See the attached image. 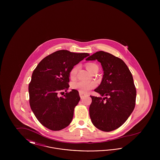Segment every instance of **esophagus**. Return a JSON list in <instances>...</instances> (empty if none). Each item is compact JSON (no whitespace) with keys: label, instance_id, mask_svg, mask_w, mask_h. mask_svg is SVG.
<instances>
[{"label":"esophagus","instance_id":"1","mask_svg":"<svg viewBox=\"0 0 160 160\" xmlns=\"http://www.w3.org/2000/svg\"><path fill=\"white\" fill-rule=\"evenodd\" d=\"M79 95H80V98H81L82 99L86 95V94L83 93H82V92H79Z\"/></svg>","mask_w":160,"mask_h":160}]
</instances>
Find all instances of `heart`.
<instances>
[{
	"label": "heart",
	"instance_id": "b5f03b06",
	"mask_svg": "<svg viewBox=\"0 0 160 160\" xmlns=\"http://www.w3.org/2000/svg\"><path fill=\"white\" fill-rule=\"evenodd\" d=\"M96 65L94 63H88L86 65V69L88 70L89 72L91 71L92 67L95 66ZM78 67L76 66L74 67L73 68L71 69L69 76L71 78H74L75 76H76L77 70H78ZM96 86V84L94 82H78L76 83H74L72 85V87L74 89L78 90L79 92H82V93H86L93 88H95Z\"/></svg>",
	"mask_w": 160,
	"mask_h": 160
}]
</instances>
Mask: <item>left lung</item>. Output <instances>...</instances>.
Here are the masks:
<instances>
[{"mask_svg":"<svg viewBox=\"0 0 160 160\" xmlns=\"http://www.w3.org/2000/svg\"><path fill=\"white\" fill-rule=\"evenodd\" d=\"M95 60L101 63L104 75L99 86L94 90L101 97L91 96L89 115L96 128L109 132L120 127L132 113L136 89L131 72L122 59L103 51L86 59Z\"/></svg>","mask_w":160,"mask_h":160,"instance_id":"1","label":"left lung"}]
</instances>
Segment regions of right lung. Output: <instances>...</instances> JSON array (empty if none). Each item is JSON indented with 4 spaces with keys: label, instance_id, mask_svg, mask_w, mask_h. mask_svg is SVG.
Here are the masks:
<instances>
[{
    "label": "right lung",
    "instance_id": "add662e5",
    "mask_svg": "<svg viewBox=\"0 0 160 160\" xmlns=\"http://www.w3.org/2000/svg\"><path fill=\"white\" fill-rule=\"evenodd\" d=\"M88 56L59 50L46 56L34 69L29 84V103L39 122L46 128L59 131L72 121L80 99L78 92L72 89L61 97L58 93L67 91L71 69Z\"/></svg>",
    "mask_w": 160,
    "mask_h": 160
}]
</instances>
